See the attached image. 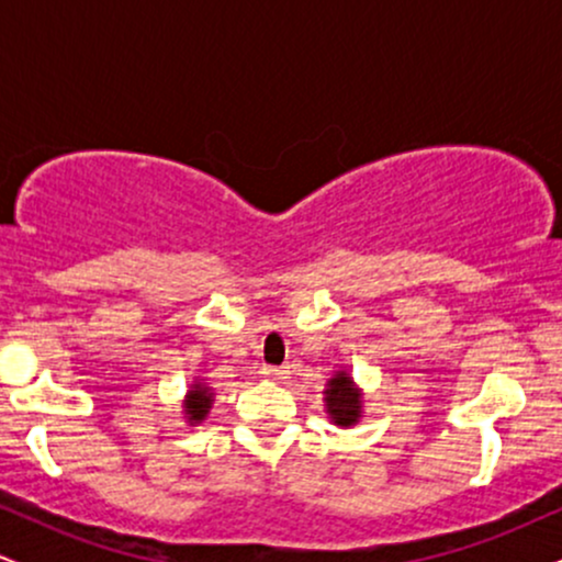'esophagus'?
<instances>
[{
	"instance_id": "esophagus-1",
	"label": "esophagus",
	"mask_w": 562,
	"mask_h": 562,
	"mask_svg": "<svg viewBox=\"0 0 562 562\" xmlns=\"http://www.w3.org/2000/svg\"><path fill=\"white\" fill-rule=\"evenodd\" d=\"M282 375H285V370H280V367H261L263 380H282Z\"/></svg>"
}]
</instances>
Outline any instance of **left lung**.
Returning a JSON list of instances; mask_svg holds the SVG:
<instances>
[{
  "mask_svg": "<svg viewBox=\"0 0 562 562\" xmlns=\"http://www.w3.org/2000/svg\"><path fill=\"white\" fill-rule=\"evenodd\" d=\"M362 389H357V383L346 370H338L327 380L325 412L338 428H351L362 420Z\"/></svg>",
  "mask_w": 562,
  "mask_h": 562,
  "instance_id": "obj_1",
  "label": "left lung"
}]
</instances>
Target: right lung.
Returning a JSON list of instances; mask_svg holds the SVG:
<instances>
[{"instance_id":"1","label":"right lung","mask_w":562,"mask_h":562,"mask_svg":"<svg viewBox=\"0 0 562 562\" xmlns=\"http://www.w3.org/2000/svg\"><path fill=\"white\" fill-rule=\"evenodd\" d=\"M214 406V389L205 380H192L190 391L184 396V420L190 425L203 423Z\"/></svg>"}]
</instances>
